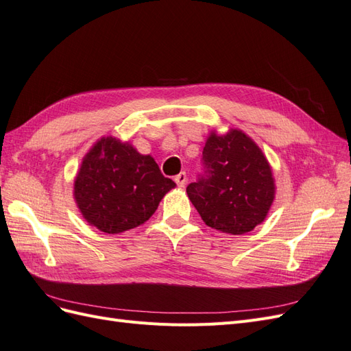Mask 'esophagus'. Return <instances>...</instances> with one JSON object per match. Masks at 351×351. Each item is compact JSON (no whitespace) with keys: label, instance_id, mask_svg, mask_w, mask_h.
Here are the masks:
<instances>
[{"label":"esophagus","instance_id":"obj_1","mask_svg":"<svg viewBox=\"0 0 351 351\" xmlns=\"http://www.w3.org/2000/svg\"><path fill=\"white\" fill-rule=\"evenodd\" d=\"M174 182L177 183V186H178V187H184V184H186V182H187V176H186V173L183 171V173L177 174V176L174 177Z\"/></svg>","mask_w":351,"mask_h":351}]
</instances>
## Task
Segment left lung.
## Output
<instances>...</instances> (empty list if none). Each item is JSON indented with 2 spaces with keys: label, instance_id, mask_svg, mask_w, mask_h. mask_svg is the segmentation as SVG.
<instances>
[{
  "label": "left lung",
  "instance_id": "obj_1",
  "mask_svg": "<svg viewBox=\"0 0 351 351\" xmlns=\"http://www.w3.org/2000/svg\"><path fill=\"white\" fill-rule=\"evenodd\" d=\"M204 173L186 189L205 224L240 236L267 218L275 197L268 159L241 130L212 132L202 152Z\"/></svg>",
  "mask_w": 351,
  "mask_h": 351
}]
</instances>
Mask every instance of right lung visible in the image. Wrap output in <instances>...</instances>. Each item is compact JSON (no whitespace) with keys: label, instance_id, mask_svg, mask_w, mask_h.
Masks as SVG:
<instances>
[{"label":"right lung","instance_id":"1","mask_svg":"<svg viewBox=\"0 0 351 351\" xmlns=\"http://www.w3.org/2000/svg\"><path fill=\"white\" fill-rule=\"evenodd\" d=\"M174 187L151 155L108 136L83 158L74 180V199L90 226L117 234L149 219Z\"/></svg>","mask_w":351,"mask_h":351}]
</instances>
